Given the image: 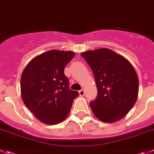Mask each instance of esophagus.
<instances>
[{"mask_svg":"<svg viewBox=\"0 0 154 154\" xmlns=\"http://www.w3.org/2000/svg\"><path fill=\"white\" fill-rule=\"evenodd\" d=\"M79 95L80 96H84L85 95V90L84 89H82V90H80L79 91Z\"/></svg>","mask_w":154,"mask_h":154,"instance_id":"esophagus-1","label":"esophagus"}]
</instances>
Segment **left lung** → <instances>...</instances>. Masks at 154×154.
<instances>
[{
  "label": "left lung",
  "instance_id": "left-lung-1",
  "mask_svg": "<svg viewBox=\"0 0 154 154\" xmlns=\"http://www.w3.org/2000/svg\"><path fill=\"white\" fill-rule=\"evenodd\" d=\"M94 75L96 100L90 103L95 116L108 123L128 114L137 100L138 77L131 63L108 48L81 54Z\"/></svg>",
  "mask_w": 154,
  "mask_h": 154
}]
</instances>
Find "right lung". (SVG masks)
Segmentation results:
<instances>
[{
    "mask_svg": "<svg viewBox=\"0 0 154 154\" xmlns=\"http://www.w3.org/2000/svg\"><path fill=\"white\" fill-rule=\"evenodd\" d=\"M72 51L51 50L34 57L23 70L20 81L23 103L43 123L55 125L69 115L79 92L69 88L64 68Z\"/></svg>",
    "mask_w": 154,
    "mask_h": 154,
    "instance_id": "obj_1",
    "label": "right lung"
}]
</instances>
